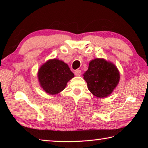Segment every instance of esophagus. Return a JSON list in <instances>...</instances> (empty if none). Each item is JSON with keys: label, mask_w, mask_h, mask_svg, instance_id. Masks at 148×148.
I'll list each match as a JSON object with an SVG mask.
<instances>
[{"label": "esophagus", "mask_w": 148, "mask_h": 148, "mask_svg": "<svg viewBox=\"0 0 148 148\" xmlns=\"http://www.w3.org/2000/svg\"><path fill=\"white\" fill-rule=\"evenodd\" d=\"M81 71L80 70H76V71H74V74L76 76H80L81 75Z\"/></svg>", "instance_id": "esophagus-1"}]
</instances>
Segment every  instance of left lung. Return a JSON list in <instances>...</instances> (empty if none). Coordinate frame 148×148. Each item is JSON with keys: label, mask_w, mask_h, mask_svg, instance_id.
Returning <instances> with one entry per match:
<instances>
[{"label": "left lung", "mask_w": 148, "mask_h": 148, "mask_svg": "<svg viewBox=\"0 0 148 148\" xmlns=\"http://www.w3.org/2000/svg\"><path fill=\"white\" fill-rule=\"evenodd\" d=\"M84 79L92 95L104 98L111 94L117 86L120 74L112 62L97 58L90 61L88 70L84 74Z\"/></svg>", "instance_id": "obj_1"}]
</instances>
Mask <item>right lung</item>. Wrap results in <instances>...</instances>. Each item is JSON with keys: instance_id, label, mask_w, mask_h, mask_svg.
I'll use <instances>...</instances> for the list:
<instances>
[{"instance_id": "right-lung-1", "label": "right lung", "mask_w": 148, "mask_h": 148, "mask_svg": "<svg viewBox=\"0 0 148 148\" xmlns=\"http://www.w3.org/2000/svg\"><path fill=\"white\" fill-rule=\"evenodd\" d=\"M74 76L68 64L57 59L48 60L42 65L38 72L40 85L49 95L61 92L67 82Z\"/></svg>"}]
</instances>
